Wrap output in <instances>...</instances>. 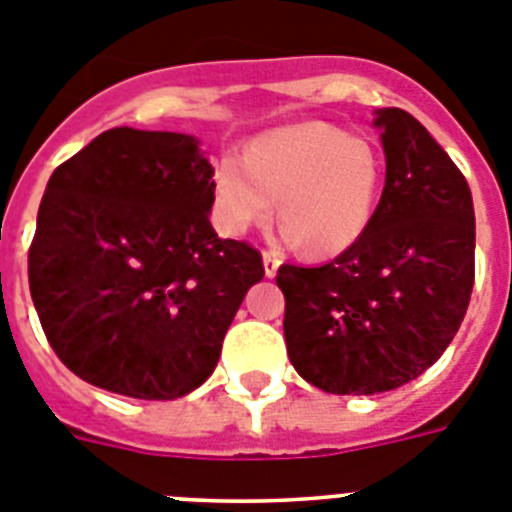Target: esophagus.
I'll return each instance as SVG.
<instances>
[{
    "label": "esophagus",
    "mask_w": 512,
    "mask_h": 512,
    "mask_svg": "<svg viewBox=\"0 0 512 512\" xmlns=\"http://www.w3.org/2000/svg\"><path fill=\"white\" fill-rule=\"evenodd\" d=\"M279 269V253L274 251H264V271H266V277H274Z\"/></svg>",
    "instance_id": "34e87169"
}]
</instances>
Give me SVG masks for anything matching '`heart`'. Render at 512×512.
Here are the masks:
<instances>
[{
	"label": "heart",
	"instance_id": "b5f03b06",
	"mask_svg": "<svg viewBox=\"0 0 512 512\" xmlns=\"http://www.w3.org/2000/svg\"><path fill=\"white\" fill-rule=\"evenodd\" d=\"M382 187L374 146L328 122H302L256 138L246 161L220 158L215 215L228 233L266 223L277 203L287 235L307 256H336L369 228Z\"/></svg>",
	"mask_w": 512,
	"mask_h": 512
}]
</instances>
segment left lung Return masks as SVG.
Here are the masks:
<instances>
[{
	"instance_id": "8db88e82",
	"label": "left lung",
	"mask_w": 512,
	"mask_h": 512,
	"mask_svg": "<svg viewBox=\"0 0 512 512\" xmlns=\"http://www.w3.org/2000/svg\"><path fill=\"white\" fill-rule=\"evenodd\" d=\"M387 179L372 223L323 266L282 264L284 338L302 379L330 395H377L446 351L474 287L472 192L431 133L379 112Z\"/></svg>"
}]
</instances>
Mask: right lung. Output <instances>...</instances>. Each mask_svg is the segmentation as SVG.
Masks as SVG:
<instances>
[{
	"label": "right lung",
	"instance_id": "obj_1",
	"mask_svg": "<svg viewBox=\"0 0 512 512\" xmlns=\"http://www.w3.org/2000/svg\"><path fill=\"white\" fill-rule=\"evenodd\" d=\"M192 135L112 128L53 171L27 251L45 338L84 382L138 400L197 390L220 359L259 248L217 238Z\"/></svg>",
	"mask_w": 512,
	"mask_h": 512
}]
</instances>
